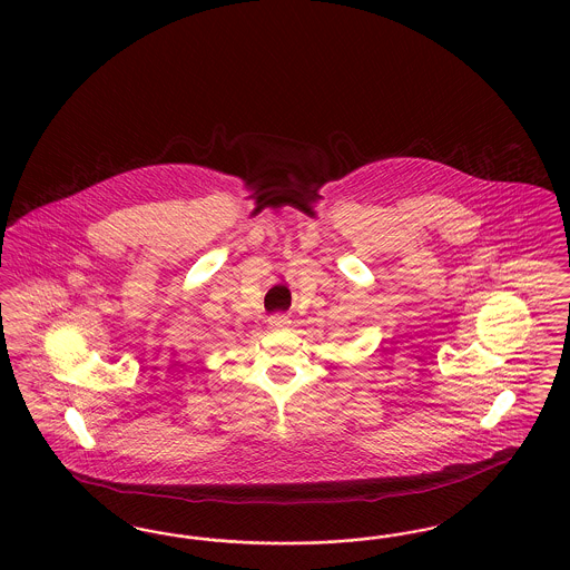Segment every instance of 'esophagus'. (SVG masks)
I'll list each match as a JSON object with an SVG mask.
<instances>
[{"label": "esophagus", "instance_id": "esophagus-1", "mask_svg": "<svg viewBox=\"0 0 570 570\" xmlns=\"http://www.w3.org/2000/svg\"><path fill=\"white\" fill-rule=\"evenodd\" d=\"M291 325V316L288 314H273L269 316V326L272 328H286Z\"/></svg>", "mask_w": 570, "mask_h": 570}]
</instances>
